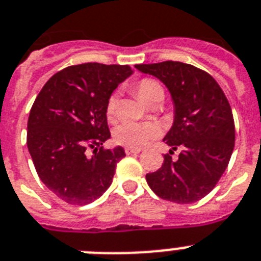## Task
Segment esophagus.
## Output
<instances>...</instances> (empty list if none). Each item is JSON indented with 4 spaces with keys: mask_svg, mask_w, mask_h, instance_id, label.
I'll use <instances>...</instances> for the list:
<instances>
[{
    "mask_svg": "<svg viewBox=\"0 0 261 261\" xmlns=\"http://www.w3.org/2000/svg\"><path fill=\"white\" fill-rule=\"evenodd\" d=\"M141 152V149H136V148H129V146H126L125 148V153L126 154H136V153H140Z\"/></svg>",
    "mask_w": 261,
    "mask_h": 261,
    "instance_id": "34e87169",
    "label": "esophagus"
}]
</instances>
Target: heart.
I'll list each match as a JSON object with an SVG mask.
<instances>
[{"instance_id": "1", "label": "heart", "mask_w": 261, "mask_h": 261, "mask_svg": "<svg viewBox=\"0 0 261 261\" xmlns=\"http://www.w3.org/2000/svg\"><path fill=\"white\" fill-rule=\"evenodd\" d=\"M136 94L146 104L156 96L159 92H163V88L156 80L143 79L135 84ZM107 118L109 121H115L117 117V100L116 96H111L107 102ZM161 133L160 126L154 122H122L115 129L113 137L120 145L129 146L140 149L149 144L152 140L157 139Z\"/></svg>"}]
</instances>
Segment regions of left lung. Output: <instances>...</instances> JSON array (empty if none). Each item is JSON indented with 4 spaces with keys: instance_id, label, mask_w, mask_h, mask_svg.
<instances>
[{
    "instance_id": "left-lung-1",
    "label": "left lung",
    "mask_w": 261,
    "mask_h": 261,
    "mask_svg": "<svg viewBox=\"0 0 261 261\" xmlns=\"http://www.w3.org/2000/svg\"><path fill=\"white\" fill-rule=\"evenodd\" d=\"M157 77L171 92L174 120L164 141L172 149L146 182L161 199L191 204L212 191L227 169L234 146L231 105L211 74L189 64L164 61L135 65ZM178 146L182 152L171 159Z\"/></svg>"
}]
</instances>
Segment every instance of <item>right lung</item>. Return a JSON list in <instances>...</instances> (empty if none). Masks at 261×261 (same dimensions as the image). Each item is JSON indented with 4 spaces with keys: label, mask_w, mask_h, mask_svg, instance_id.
I'll use <instances>...</instances> for the list:
<instances>
[{
    "label": "right lung",
    "mask_w": 261,
    "mask_h": 261,
    "mask_svg": "<svg viewBox=\"0 0 261 261\" xmlns=\"http://www.w3.org/2000/svg\"><path fill=\"white\" fill-rule=\"evenodd\" d=\"M130 74L129 65H72L51 76L36 97L28 149L41 181L65 203H92L112 184L125 152L102 146L111 137L105 109L112 92ZM88 150H94L92 158Z\"/></svg>",
    "instance_id": "add662e5"
}]
</instances>
